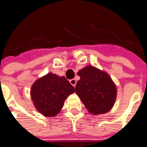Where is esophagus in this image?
<instances>
[{"label":"esophagus","instance_id":"esophagus-1","mask_svg":"<svg viewBox=\"0 0 147 147\" xmlns=\"http://www.w3.org/2000/svg\"><path fill=\"white\" fill-rule=\"evenodd\" d=\"M70 83H71V85H73L74 87L76 86V81L75 79H72V80H70Z\"/></svg>","mask_w":147,"mask_h":147}]
</instances>
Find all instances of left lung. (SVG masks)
<instances>
[{
  "instance_id": "left-lung-1",
  "label": "left lung",
  "mask_w": 147,
  "mask_h": 147,
  "mask_svg": "<svg viewBox=\"0 0 147 147\" xmlns=\"http://www.w3.org/2000/svg\"><path fill=\"white\" fill-rule=\"evenodd\" d=\"M80 80L76 82V93L93 115L109 112L115 104L117 88L105 71L93 65H88L78 71Z\"/></svg>"
}]
</instances>
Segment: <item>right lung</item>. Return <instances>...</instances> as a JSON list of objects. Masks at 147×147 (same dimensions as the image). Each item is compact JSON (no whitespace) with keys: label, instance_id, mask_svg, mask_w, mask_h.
I'll return each mask as SVG.
<instances>
[{"label":"right lung","instance_id":"obj_1","mask_svg":"<svg viewBox=\"0 0 147 147\" xmlns=\"http://www.w3.org/2000/svg\"><path fill=\"white\" fill-rule=\"evenodd\" d=\"M74 92V88L64 76L49 73L34 82L30 94L39 113L46 117H54L60 112L65 100Z\"/></svg>","mask_w":147,"mask_h":147}]
</instances>
